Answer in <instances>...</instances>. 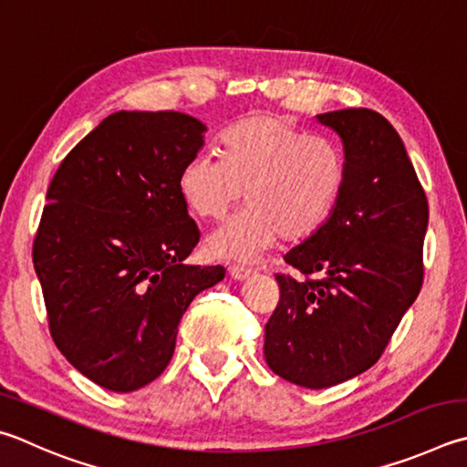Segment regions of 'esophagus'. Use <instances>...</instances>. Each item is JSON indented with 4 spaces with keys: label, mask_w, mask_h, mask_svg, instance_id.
<instances>
[{
    "label": "esophagus",
    "mask_w": 467,
    "mask_h": 467,
    "mask_svg": "<svg viewBox=\"0 0 467 467\" xmlns=\"http://www.w3.org/2000/svg\"><path fill=\"white\" fill-rule=\"evenodd\" d=\"M228 274H231L233 279H247V277L255 274V269L244 267V265H231V267H228Z\"/></svg>",
    "instance_id": "1"
}]
</instances>
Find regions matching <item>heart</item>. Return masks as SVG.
Segmentation results:
<instances>
[{
    "mask_svg": "<svg viewBox=\"0 0 467 467\" xmlns=\"http://www.w3.org/2000/svg\"><path fill=\"white\" fill-rule=\"evenodd\" d=\"M220 159L198 155L177 175V193L192 214L224 218L244 192L249 208L206 239L210 257L253 261L279 236L302 241L327 223L341 196L338 150L275 116H249L226 129Z\"/></svg>",
    "mask_w": 467,
    "mask_h": 467,
    "instance_id": "1",
    "label": "heart"
}]
</instances>
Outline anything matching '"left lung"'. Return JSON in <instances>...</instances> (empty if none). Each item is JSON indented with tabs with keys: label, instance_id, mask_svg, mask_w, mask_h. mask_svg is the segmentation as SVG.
Returning a JSON list of instances; mask_svg holds the SVG:
<instances>
[{
	"label": "left lung",
	"instance_id": "1",
	"mask_svg": "<svg viewBox=\"0 0 467 467\" xmlns=\"http://www.w3.org/2000/svg\"><path fill=\"white\" fill-rule=\"evenodd\" d=\"M343 142L345 180L333 214L285 253L304 275H275L279 304L265 325V361L296 386L322 389L363 374L384 353L422 285L425 190L404 142L368 108L318 114Z\"/></svg>",
	"mask_w": 467,
	"mask_h": 467
}]
</instances>
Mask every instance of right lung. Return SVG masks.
<instances>
[{"mask_svg":"<svg viewBox=\"0 0 467 467\" xmlns=\"http://www.w3.org/2000/svg\"><path fill=\"white\" fill-rule=\"evenodd\" d=\"M206 124L182 112L104 118L58 165L34 239L53 341L98 386L134 392L163 374L177 327L224 267L185 265L200 231L177 175Z\"/></svg>","mask_w":467,"mask_h":467,"instance_id":"add662e5","label":"right lung"}]
</instances>
